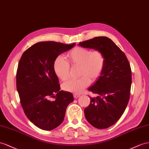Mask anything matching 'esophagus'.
I'll return each instance as SVG.
<instances>
[{"label": "esophagus", "instance_id": "obj_1", "mask_svg": "<svg viewBox=\"0 0 149 149\" xmlns=\"http://www.w3.org/2000/svg\"><path fill=\"white\" fill-rule=\"evenodd\" d=\"M80 96H81V95L79 94H74V98H75V99L78 98Z\"/></svg>", "mask_w": 149, "mask_h": 149}]
</instances>
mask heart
<instances>
[{
    "label": "heart",
    "mask_w": 149,
    "mask_h": 149,
    "mask_svg": "<svg viewBox=\"0 0 149 149\" xmlns=\"http://www.w3.org/2000/svg\"><path fill=\"white\" fill-rule=\"evenodd\" d=\"M67 62L63 57L58 56L53 63V71L56 77L66 81L69 75L70 66H79V76L77 79H69L63 84V89L68 92L81 93L100 77L105 66V56L102 52L76 47L67 54Z\"/></svg>",
    "instance_id": "1"
}]
</instances>
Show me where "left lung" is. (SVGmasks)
I'll list each match as a JSON object with an SVG mask.
<instances>
[{"instance_id": "8db88e82", "label": "left lung", "mask_w": 149, "mask_h": 149, "mask_svg": "<svg viewBox=\"0 0 149 149\" xmlns=\"http://www.w3.org/2000/svg\"><path fill=\"white\" fill-rule=\"evenodd\" d=\"M79 45L100 50L105 56L103 72L88 89L97 96L91 97L84 114L87 121L94 127L107 128L120 119L128 103L132 84L130 65L125 53L106 36L95 37Z\"/></svg>"}]
</instances>
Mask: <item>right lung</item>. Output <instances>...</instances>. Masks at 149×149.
I'll use <instances>...</instances> for the list:
<instances>
[{"instance_id":"right-lung-1","label":"right lung","mask_w":149,"mask_h":149,"mask_svg":"<svg viewBox=\"0 0 149 149\" xmlns=\"http://www.w3.org/2000/svg\"><path fill=\"white\" fill-rule=\"evenodd\" d=\"M55 41H42L23 53L18 64L16 87L26 116L37 127L52 130L62 123L72 93L60 91L53 63L60 53L74 47Z\"/></svg>"}]
</instances>
